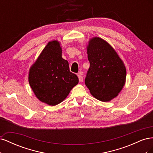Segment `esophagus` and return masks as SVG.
Returning <instances> with one entry per match:
<instances>
[{
    "label": "esophagus",
    "mask_w": 153,
    "mask_h": 153,
    "mask_svg": "<svg viewBox=\"0 0 153 153\" xmlns=\"http://www.w3.org/2000/svg\"><path fill=\"white\" fill-rule=\"evenodd\" d=\"M77 76L78 77V79H79V81L80 82H83V80H84V77H83V76H82V73L79 72L78 73Z\"/></svg>",
    "instance_id": "34e87169"
}]
</instances>
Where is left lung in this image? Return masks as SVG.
Returning <instances> with one entry per match:
<instances>
[{"label": "left lung", "mask_w": 153, "mask_h": 153, "mask_svg": "<svg viewBox=\"0 0 153 153\" xmlns=\"http://www.w3.org/2000/svg\"><path fill=\"white\" fill-rule=\"evenodd\" d=\"M90 63L85 84L94 98L109 101L116 97L125 84L126 70L116 52L100 38L90 40L87 47Z\"/></svg>", "instance_id": "obj_1"}]
</instances>
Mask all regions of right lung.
Masks as SVG:
<instances>
[{"mask_svg":"<svg viewBox=\"0 0 153 153\" xmlns=\"http://www.w3.org/2000/svg\"><path fill=\"white\" fill-rule=\"evenodd\" d=\"M29 82L37 98L52 106L62 102L78 84L77 76L62 57L57 41L49 42L43 49L30 69Z\"/></svg>","mask_w":153,"mask_h":153,"instance_id":"add662e5","label":"right lung"}]
</instances>
